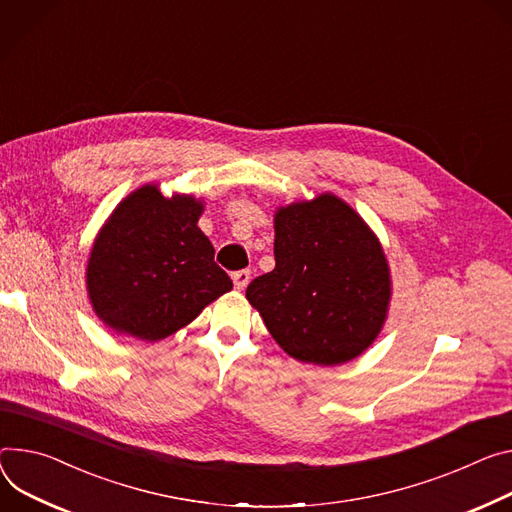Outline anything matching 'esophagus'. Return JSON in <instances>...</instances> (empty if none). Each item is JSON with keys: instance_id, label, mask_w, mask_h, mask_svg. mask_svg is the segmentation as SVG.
<instances>
[{"instance_id": "obj_1", "label": "esophagus", "mask_w": 512, "mask_h": 512, "mask_svg": "<svg viewBox=\"0 0 512 512\" xmlns=\"http://www.w3.org/2000/svg\"><path fill=\"white\" fill-rule=\"evenodd\" d=\"M232 282H235L237 290H245L247 284L251 282V271L249 269H239L232 273Z\"/></svg>"}]
</instances>
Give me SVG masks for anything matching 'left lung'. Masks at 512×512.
Wrapping results in <instances>:
<instances>
[{
	"label": "left lung",
	"mask_w": 512,
	"mask_h": 512,
	"mask_svg": "<svg viewBox=\"0 0 512 512\" xmlns=\"http://www.w3.org/2000/svg\"><path fill=\"white\" fill-rule=\"evenodd\" d=\"M275 269L247 298L271 337L298 361L339 365L382 329L388 263L378 239L339 198L324 194L275 214Z\"/></svg>",
	"instance_id": "left-lung-1"
}]
</instances>
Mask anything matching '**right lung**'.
Here are the masks:
<instances>
[{
    "label": "right lung",
    "instance_id": "1",
    "mask_svg": "<svg viewBox=\"0 0 512 512\" xmlns=\"http://www.w3.org/2000/svg\"><path fill=\"white\" fill-rule=\"evenodd\" d=\"M200 214L194 198L167 200L155 185L114 210L87 265L91 304L108 327L159 341L232 288L198 228Z\"/></svg>",
    "mask_w": 512,
    "mask_h": 512
}]
</instances>
